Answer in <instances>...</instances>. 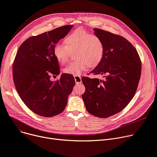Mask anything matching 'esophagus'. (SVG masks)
Segmentation results:
<instances>
[{
  "mask_svg": "<svg viewBox=\"0 0 157 157\" xmlns=\"http://www.w3.org/2000/svg\"><path fill=\"white\" fill-rule=\"evenodd\" d=\"M75 79V82L76 84H79L80 83H81L82 80H81V78L79 76H74Z\"/></svg>",
  "mask_w": 157,
  "mask_h": 157,
  "instance_id": "obj_1",
  "label": "esophagus"
}]
</instances>
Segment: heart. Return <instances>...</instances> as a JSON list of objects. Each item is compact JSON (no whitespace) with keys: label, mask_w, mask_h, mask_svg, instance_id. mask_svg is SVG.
I'll use <instances>...</instances> for the list:
<instances>
[{"label":"heart","mask_w":157,"mask_h":157,"mask_svg":"<svg viewBox=\"0 0 157 157\" xmlns=\"http://www.w3.org/2000/svg\"><path fill=\"white\" fill-rule=\"evenodd\" d=\"M64 42L65 44H56L54 47L56 59L64 64L75 51V58L78 59L64 67L63 71L66 74L81 75L90 66H96L103 58L105 51L103 41L82 28H78L70 33L64 38Z\"/></svg>","instance_id":"b5f03b06"}]
</instances>
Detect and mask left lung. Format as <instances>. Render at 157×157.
I'll use <instances>...</instances> for the list:
<instances>
[{
  "label": "left lung",
  "instance_id": "8db88e82",
  "mask_svg": "<svg viewBox=\"0 0 157 157\" xmlns=\"http://www.w3.org/2000/svg\"><path fill=\"white\" fill-rule=\"evenodd\" d=\"M94 34L103 42V58L91 71L103 79L83 77L82 95L86 110L93 116L108 118L120 112L134 97L141 71L140 56L124 37L100 29Z\"/></svg>",
  "mask_w": 157,
  "mask_h": 157
}]
</instances>
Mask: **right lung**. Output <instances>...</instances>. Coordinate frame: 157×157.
I'll return each instance as SVG.
<instances>
[{
    "instance_id": "obj_1",
    "label": "right lung",
    "mask_w": 157,
    "mask_h": 157,
    "mask_svg": "<svg viewBox=\"0 0 157 157\" xmlns=\"http://www.w3.org/2000/svg\"><path fill=\"white\" fill-rule=\"evenodd\" d=\"M73 27L64 25L30 37L17 52L12 67L16 89L24 104L39 116L48 118L61 113L75 84L70 74H62L55 82L50 79L60 73L54 47Z\"/></svg>"
}]
</instances>
